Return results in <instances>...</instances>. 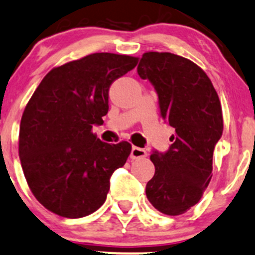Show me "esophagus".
I'll return each instance as SVG.
<instances>
[{"label":"esophagus","mask_w":255,"mask_h":255,"mask_svg":"<svg viewBox=\"0 0 255 255\" xmlns=\"http://www.w3.org/2000/svg\"><path fill=\"white\" fill-rule=\"evenodd\" d=\"M148 152L144 149L138 148V146H133L132 151H130V159L136 160V159H143V157H146Z\"/></svg>","instance_id":"esophagus-1"}]
</instances>
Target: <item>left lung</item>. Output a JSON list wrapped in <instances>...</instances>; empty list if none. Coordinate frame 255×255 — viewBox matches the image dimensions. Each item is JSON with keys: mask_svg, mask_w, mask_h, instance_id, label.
I'll return each mask as SVG.
<instances>
[{"mask_svg": "<svg viewBox=\"0 0 255 255\" xmlns=\"http://www.w3.org/2000/svg\"><path fill=\"white\" fill-rule=\"evenodd\" d=\"M138 74L154 85L160 115L176 132L168 151L150 155L155 175L146 198L160 213L181 215L202 199L213 176L214 148L224 130L221 104L205 72L175 53L145 52Z\"/></svg>", "mask_w": 255, "mask_h": 255, "instance_id": "obj_1", "label": "left lung"}]
</instances>
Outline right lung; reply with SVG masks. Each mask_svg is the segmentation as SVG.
Listing matches in <instances>:
<instances>
[{
	"label": "right lung",
	"instance_id": "right-lung-1",
	"mask_svg": "<svg viewBox=\"0 0 255 255\" xmlns=\"http://www.w3.org/2000/svg\"><path fill=\"white\" fill-rule=\"evenodd\" d=\"M138 57L98 52L52 68L23 112L19 157L37 202L53 214L78 219L105 203L110 177L127 161L128 141L104 143L92 132L109 111L114 80Z\"/></svg>",
	"mask_w": 255,
	"mask_h": 255
}]
</instances>
